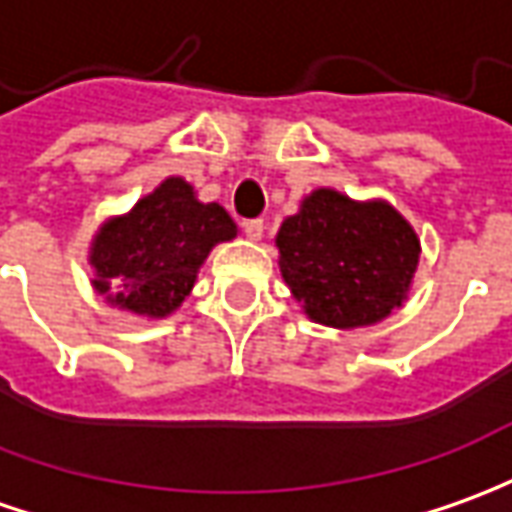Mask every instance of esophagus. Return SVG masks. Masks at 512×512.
<instances>
[{
	"mask_svg": "<svg viewBox=\"0 0 512 512\" xmlns=\"http://www.w3.org/2000/svg\"><path fill=\"white\" fill-rule=\"evenodd\" d=\"M263 221H260V218H252V221H246V224H243V232H246V238H249V241H260V238H263Z\"/></svg>",
	"mask_w": 512,
	"mask_h": 512,
	"instance_id": "34e87169",
	"label": "esophagus"
}]
</instances>
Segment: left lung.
Returning <instances> with one entry per match:
<instances>
[{"instance_id": "1", "label": "left lung", "mask_w": 512, "mask_h": 512, "mask_svg": "<svg viewBox=\"0 0 512 512\" xmlns=\"http://www.w3.org/2000/svg\"><path fill=\"white\" fill-rule=\"evenodd\" d=\"M274 243L305 316L339 330L367 328L401 308L420 263V238L392 204L333 187L302 198Z\"/></svg>"}]
</instances>
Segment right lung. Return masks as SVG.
Here are the masks:
<instances>
[{
	"label": "right lung",
	"instance_id": "add662e5",
	"mask_svg": "<svg viewBox=\"0 0 512 512\" xmlns=\"http://www.w3.org/2000/svg\"><path fill=\"white\" fill-rule=\"evenodd\" d=\"M238 235L221 204L198 201L193 184L168 176L123 215L97 227L89 246L92 288L111 308L165 319L193 291L212 246Z\"/></svg>",
	"mask_w": 512,
	"mask_h": 512
}]
</instances>
